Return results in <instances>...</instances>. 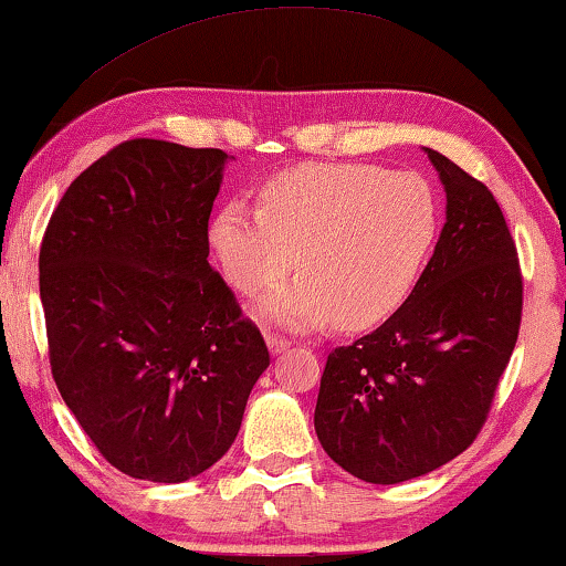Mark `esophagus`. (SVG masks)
<instances>
[{
  "mask_svg": "<svg viewBox=\"0 0 566 566\" xmlns=\"http://www.w3.org/2000/svg\"><path fill=\"white\" fill-rule=\"evenodd\" d=\"M268 348L273 356H281L291 348V340H285L281 335H268Z\"/></svg>",
  "mask_w": 566,
  "mask_h": 566,
  "instance_id": "34e87169",
  "label": "esophagus"
}]
</instances>
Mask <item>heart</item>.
I'll use <instances>...</instances> for the list:
<instances>
[{
	"label": "heart",
	"instance_id": "obj_1",
	"mask_svg": "<svg viewBox=\"0 0 566 566\" xmlns=\"http://www.w3.org/2000/svg\"><path fill=\"white\" fill-rule=\"evenodd\" d=\"M262 210L229 200L212 212L208 247L233 289L252 293L301 275L254 304L265 322L312 329L337 319L364 329L413 289L439 233L434 187L371 164H304L268 179Z\"/></svg>",
	"mask_w": 566,
	"mask_h": 566
}]
</instances>
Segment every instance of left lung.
Here are the masks:
<instances>
[{
	"label": "left lung",
	"instance_id": "1",
	"mask_svg": "<svg viewBox=\"0 0 566 566\" xmlns=\"http://www.w3.org/2000/svg\"><path fill=\"white\" fill-rule=\"evenodd\" d=\"M444 187V226L402 306L327 356L314 431L366 483L427 475L473 444L517 343L523 277L494 195L423 148Z\"/></svg>",
	"mask_w": 566,
	"mask_h": 566
}]
</instances>
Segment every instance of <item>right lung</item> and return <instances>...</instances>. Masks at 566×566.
Segmentation results:
<instances>
[{"mask_svg":"<svg viewBox=\"0 0 566 566\" xmlns=\"http://www.w3.org/2000/svg\"><path fill=\"white\" fill-rule=\"evenodd\" d=\"M233 156L129 139L72 181L41 244L51 374L98 452L181 483L229 452L270 366L208 254Z\"/></svg>","mask_w":566,"mask_h":566,"instance_id":"right-lung-1","label":"right lung"}]
</instances>
